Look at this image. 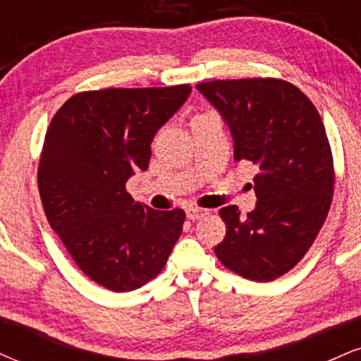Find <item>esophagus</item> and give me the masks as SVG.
Here are the masks:
<instances>
[{
    "instance_id": "1",
    "label": "esophagus",
    "mask_w": 361,
    "mask_h": 361,
    "mask_svg": "<svg viewBox=\"0 0 361 361\" xmlns=\"http://www.w3.org/2000/svg\"><path fill=\"white\" fill-rule=\"evenodd\" d=\"M209 214L210 210L200 209V207H188V209H186V217H188L190 221H200V219L207 217Z\"/></svg>"
}]
</instances>
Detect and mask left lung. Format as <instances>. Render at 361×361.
Segmentation results:
<instances>
[{"instance_id": "left-lung-1", "label": "left lung", "mask_w": 361, "mask_h": 361, "mask_svg": "<svg viewBox=\"0 0 361 361\" xmlns=\"http://www.w3.org/2000/svg\"><path fill=\"white\" fill-rule=\"evenodd\" d=\"M234 139V159L258 168L256 209L219 215L226 238L214 247L227 270L273 281L304 258L324 224L334 193V163L314 103L292 82L244 78L198 82Z\"/></svg>"}]
</instances>
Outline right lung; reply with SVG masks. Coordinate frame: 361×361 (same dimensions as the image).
<instances>
[{
    "mask_svg": "<svg viewBox=\"0 0 361 361\" xmlns=\"http://www.w3.org/2000/svg\"><path fill=\"white\" fill-rule=\"evenodd\" d=\"M190 91V85L81 91L49 123L37 171L45 217L80 270L111 292L156 279L183 231V210H152L126 185L149 168L156 132Z\"/></svg>",
    "mask_w": 361,
    "mask_h": 361,
    "instance_id": "1",
    "label": "right lung"
}]
</instances>
